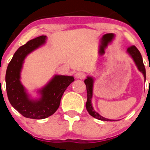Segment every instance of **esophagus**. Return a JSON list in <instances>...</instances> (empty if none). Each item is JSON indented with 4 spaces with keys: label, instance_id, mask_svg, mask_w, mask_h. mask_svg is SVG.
Here are the masks:
<instances>
[{
    "label": "esophagus",
    "instance_id": "1",
    "mask_svg": "<svg viewBox=\"0 0 150 150\" xmlns=\"http://www.w3.org/2000/svg\"><path fill=\"white\" fill-rule=\"evenodd\" d=\"M75 77L78 79H83V78H85V73L83 72H78L75 74Z\"/></svg>",
    "mask_w": 150,
    "mask_h": 150
}]
</instances>
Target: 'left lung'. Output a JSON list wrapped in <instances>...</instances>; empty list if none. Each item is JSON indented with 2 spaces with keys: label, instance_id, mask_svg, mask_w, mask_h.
<instances>
[{
  "label": "left lung",
  "instance_id": "obj_1",
  "mask_svg": "<svg viewBox=\"0 0 150 150\" xmlns=\"http://www.w3.org/2000/svg\"><path fill=\"white\" fill-rule=\"evenodd\" d=\"M126 52L129 54L130 57L134 60V63H135L136 66L137 67L139 70L143 74L144 77V80L146 79V70H145V67L144 65L143 59H142V55H141L139 51L137 49V48L135 46H132L127 49ZM93 82H94V80H93V78L91 76H88L87 78L84 81L85 84L86 86V90H87V102H86V110L88 112L90 115L98 119V120H104V121H113V120H115L105 118V117L100 115L97 112H96L93 110V107L91 103L92 96H93Z\"/></svg>",
  "mask_w": 150,
  "mask_h": 150
}]
</instances>
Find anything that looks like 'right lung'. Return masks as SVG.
Masks as SVG:
<instances>
[{
    "label": "right lung",
    "instance_id": "add662e5",
    "mask_svg": "<svg viewBox=\"0 0 150 150\" xmlns=\"http://www.w3.org/2000/svg\"><path fill=\"white\" fill-rule=\"evenodd\" d=\"M47 37L41 35L19 47L8 64L6 73L8 99L12 107L25 117L44 119L52 115L59 108L62 96L74 81L72 76L56 75L38 91L40 97L33 99L20 81L24 61L28 54L46 43Z\"/></svg>",
    "mask_w": 150,
    "mask_h": 150
}]
</instances>
